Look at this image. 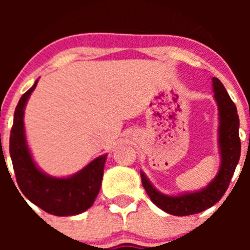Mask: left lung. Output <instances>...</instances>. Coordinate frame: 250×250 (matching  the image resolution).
Listing matches in <instances>:
<instances>
[{
  "label": "left lung",
  "instance_id": "left-lung-1",
  "mask_svg": "<svg viewBox=\"0 0 250 250\" xmlns=\"http://www.w3.org/2000/svg\"><path fill=\"white\" fill-rule=\"evenodd\" d=\"M214 100L218 105V146L220 166L213 180L200 190L191 192L166 195L152 185L146 174L140 170L141 183L148 197L160 209L176 216H186L201 213L220 201L230 185L234 169L241 156L239 118L236 105L231 100L223 83L213 77Z\"/></svg>",
  "mask_w": 250,
  "mask_h": 250
}]
</instances>
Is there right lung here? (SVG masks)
Segmentation results:
<instances>
[{
	"instance_id": "right-lung-1",
	"label": "right lung",
	"mask_w": 250,
	"mask_h": 250,
	"mask_svg": "<svg viewBox=\"0 0 250 250\" xmlns=\"http://www.w3.org/2000/svg\"><path fill=\"white\" fill-rule=\"evenodd\" d=\"M37 82L39 80L22 94L14 111L9 153L17 183L22 195L47 213L57 216L77 215L90 208L99 193L107 153L69 176H52L37 166L27 145L24 125L25 107Z\"/></svg>"
}]
</instances>
